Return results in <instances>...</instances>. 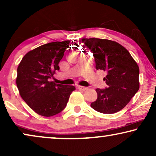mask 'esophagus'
Returning a JSON list of instances; mask_svg holds the SVG:
<instances>
[{"label":"esophagus","instance_id":"1","mask_svg":"<svg viewBox=\"0 0 156 156\" xmlns=\"http://www.w3.org/2000/svg\"><path fill=\"white\" fill-rule=\"evenodd\" d=\"M77 89H80V90H82V91H85V90H87V87H82V86H78Z\"/></svg>","mask_w":156,"mask_h":156}]
</instances>
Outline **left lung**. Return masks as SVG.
Masks as SVG:
<instances>
[{
    "instance_id": "obj_1",
    "label": "left lung",
    "mask_w": 156,
    "mask_h": 156,
    "mask_svg": "<svg viewBox=\"0 0 156 156\" xmlns=\"http://www.w3.org/2000/svg\"><path fill=\"white\" fill-rule=\"evenodd\" d=\"M84 48L93 54L95 67L106 72L107 87L97 89L91 107L102 114H114L127 105L139 89V68L129 51L118 42L83 38Z\"/></svg>"
}]
</instances>
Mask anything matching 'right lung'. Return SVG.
<instances>
[{
    "label": "right lung",
    "instance_id": "obj_1",
    "mask_svg": "<svg viewBox=\"0 0 156 156\" xmlns=\"http://www.w3.org/2000/svg\"><path fill=\"white\" fill-rule=\"evenodd\" d=\"M70 41L52 42L30 51L17 69L16 84L22 99L37 114L52 116L67 106L75 87L50 82Z\"/></svg>",
    "mask_w": 156,
    "mask_h": 156
}]
</instances>
